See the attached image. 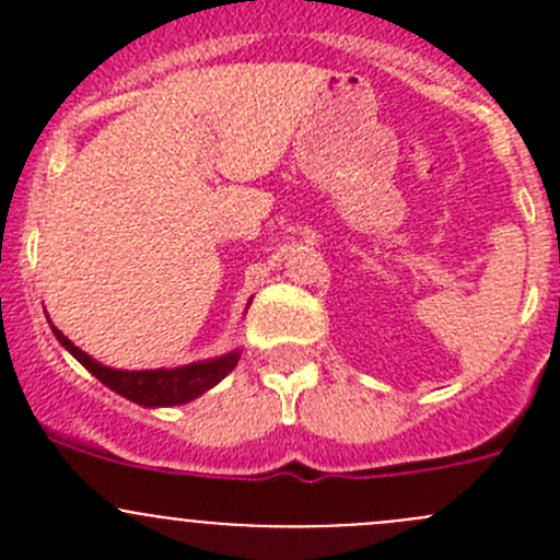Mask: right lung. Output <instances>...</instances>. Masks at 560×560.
Listing matches in <instances>:
<instances>
[{
  "instance_id": "obj_1",
  "label": "right lung",
  "mask_w": 560,
  "mask_h": 560,
  "mask_svg": "<svg viewBox=\"0 0 560 560\" xmlns=\"http://www.w3.org/2000/svg\"><path fill=\"white\" fill-rule=\"evenodd\" d=\"M252 306V301L246 303V308ZM50 322V319H48ZM50 330H54L56 341L89 371V374L97 376L105 387H110L113 393L124 395L132 404L145 406V409H160V406H180L189 404V400L200 398L202 393H208L211 387H217L230 371L238 365L241 349H230V352L219 354V358L197 360V363L178 365V369H143V371H127V369H110L103 365L100 360H94L92 354H86L83 349H78L59 327L50 322Z\"/></svg>"
}]
</instances>
